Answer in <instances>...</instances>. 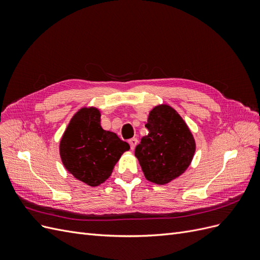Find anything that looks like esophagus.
I'll use <instances>...</instances> for the list:
<instances>
[{"mask_svg":"<svg viewBox=\"0 0 260 260\" xmlns=\"http://www.w3.org/2000/svg\"><path fill=\"white\" fill-rule=\"evenodd\" d=\"M129 144L131 146V149H135V147L137 146L138 144V139L137 138H132L129 140Z\"/></svg>","mask_w":260,"mask_h":260,"instance_id":"1","label":"esophagus"}]
</instances>
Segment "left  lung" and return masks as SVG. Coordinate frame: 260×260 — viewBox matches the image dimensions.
<instances>
[{
    "label": "left lung",
    "mask_w": 260,
    "mask_h": 260,
    "mask_svg": "<svg viewBox=\"0 0 260 260\" xmlns=\"http://www.w3.org/2000/svg\"><path fill=\"white\" fill-rule=\"evenodd\" d=\"M145 127L148 135L141 139L135 154L146 180L165 185L190 166L195 140L182 117L167 104L157 105L149 112Z\"/></svg>",
    "instance_id": "obj_1"
}]
</instances>
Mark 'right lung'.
I'll return each mask as SVG.
<instances>
[{"mask_svg": "<svg viewBox=\"0 0 260 260\" xmlns=\"http://www.w3.org/2000/svg\"><path fill=\"white\" fill-rule=\"evenodd\" d=\"M130 145L101 125L96 107H82L70 119L59 142L65 169L77 180L98 186L111 177L121 155Z\"/></svg>", "mask_w": 260, "mask_h": 260, "instance_id": "right-lung-1", "label": "right lung"}]
</instances>
